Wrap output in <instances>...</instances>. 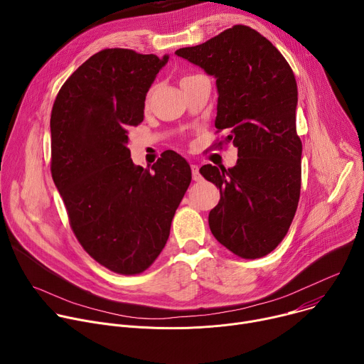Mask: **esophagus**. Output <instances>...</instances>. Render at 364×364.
<instances>
[{
	"label": "esophagus",
	"instance_id": "esophagus-1",
	"mask_svg": "<svg viewBox=\"0 0 364 364\" xmlns=\"http://www.w3.org/2000/svg\"><path fill=\"white\" fill-rule=\"evenodd\" d=\"M191 174H193L194 181H200L203 178L200 171H198V166H196V164H191Z\"/></svg>",
	"mask_w": 364,
	"mask_h": 364
}]
</instances>
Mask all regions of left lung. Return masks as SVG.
<instances>
[{
  "instance_id": "8db88e82",
  "label": "left lung",
  "mask_w": 364,
  "mask_h": 364,
  "mask_svg": "<svg viewBox=\"0 0 364 364\" xmlns=\"http://www.w3.org/2000/svg\"><path fill=\"white\" fill-rule=\"evenodd\" d=\"M176 55L216 79L215 125L237 148L235 167L200 168L220 188L210 230L235 255L262 257L285 237L299 200L302 142L292 69L269 40L247 26H233Z\"/></svg>"
}]
</instances>
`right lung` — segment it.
<instances>
[{
    "label": "right lung",
    "mask_w": 364,
    "mask_h": 364,
    "mask_svg": "<svg viewBox=\"0 0 364 364\" xmlns=\"http://www.w3.org/2000/svg\"><path fill=\"white\" fill-rule=\"evenodd\" d=\"M168 59L102 50L72 73L51 109V177L72 230L96 262L121 275L141 274L157 259L191 181L177 152L149 170L132 163L128 148Z\"/></svg>",
    "instance_id": "obj_1"
}]
</instances>
